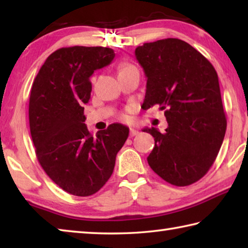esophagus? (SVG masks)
<instances>
[{
  "label": "esophagus",
  "instance_id": "1",
  "mask_svg": "<svg viewBox=\"0 0 248 248\" xmlns=\"http://www.w3.org/2000/svg\"><path fill=\"white\" fill-rule=\"evenodd\" d=\"M137 134H139V131H138V130H136V129H133V128H130V133H129V136L130 137H136Z\"/></svg>",
  "mask_w": 248,
  "mask_h": 248
}]
</instances>
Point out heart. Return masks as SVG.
I'll return each instance as SVG.
<instances>
[{"mask_svg": "<svg viewBox=\"0 0 248 248\" xmlns=\"http://www.w3.org/2000/svg\"><path fill=\"white\" fill-rule=\"evenodd\" d=\"M133 66L132 65H130V64H121L120 66H119V73L120 72H124V71H127V70H129V69H132Z\"/></svg>", "mask_w": 248, "mask_h": 248, "instance_id": "b5f03b06", "label": "heart"}]
</instances>
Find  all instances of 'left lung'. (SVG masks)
I'll return each mask as SVG.
<instances>
[{
    "label": "left lung",
    "mask_w": 248,
    "mask_h": 248,
    "mask_svg": "<svg viewBox=\"0 0 248 248\" xmlns=\"http://www.w3.org/2000/svg\"><path fill=\"white\" fill-rule=\"evenodd\" d=\"M136 58L148 78L142 108L157 105L169 124L165 132L144 129L155 141L150 167L175 186L198 182L215 163L226 130L216 69L177 38L139 46Z\"/></svg>",
    "instance_id": "8db88e82"
}]
</instances>
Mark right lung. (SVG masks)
Here are the masks:
<instances>
[{"label":"right lung","mask_w":248,"mask_h":248,"mask_svg":"<svg viewBox=\"0 0 248 248\" xmlns=\"http://www.w3.org/2000/svg\"><path fill=\"white\" fill-rule=\"evenodd\" d=\"M114 58L110 48H60L47 58L33 79L28 114L36 156L46 174L71 195H94L106 184L129 136V128L120 124L96 136L84 124L91 75Z\"/></svg>","instance_id":"1"}]
</instances>
